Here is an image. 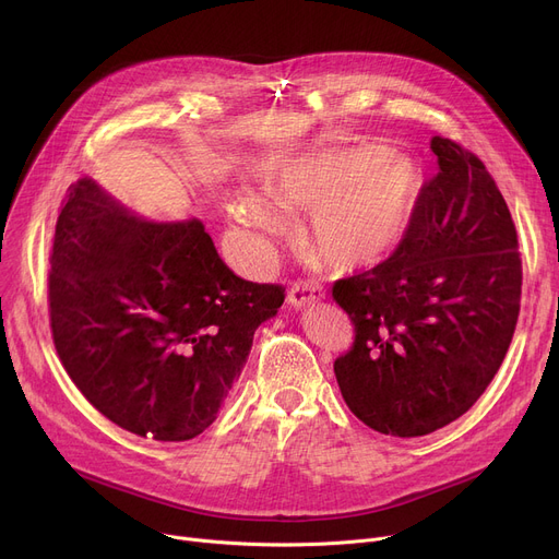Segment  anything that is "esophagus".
<instances>
[{
  "instance_id": "1",
  "label": "esophagus",
  "mask_w": 559,
  "mask_h": 559,
  "mask_svg": "<svg viewBox=\"0 0 559 559\" xmlns=\"http://www.w3.org/2000/svg\"><path fill=\"white\" fill-rule=\"evenodd\" d=\"M324 297V287H321L319 283L310 281V278H301L297 283H292L289 292H287V301L295 306V308H301L310 301H317Z\"/></svg>"
}]
</instances>
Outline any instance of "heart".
Returning <instances> with one entry per match:
<instances>
[{"label": "heart", "mask_w": 559, "mask_h": 559, "mask_svg": "<svg viewBox=\"0 0 559 559\" xmlns=\"http://www.w3.org/2000/svg\"><path fill=\"white\" fill-rule=\"evenodd\" d=\"M421 176L383 144L329 150L295 160L270 176V194L285 209H314L310 242L335 267H358L388 258L415 215ZM272 199L242 190L230 217L255 249L285 226Z\"/></svg>", "instance_id": "heart-1"}]
</instances>
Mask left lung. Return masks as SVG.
Segmentation results:
<instances>
[{
    "label": "left lung",
    "instance_id": "left-lung-1",
    "mask_svg": "<svg viewBox=\"0 0 559 559\" xmlns=\"http://www.w3.org/2000/svg\"><path fill=\"white\" fill-rule=\"evenodd\" d=\"M439 171L424 183L396 251L340 278L333 299L356 340L333 365L362 424L421 437L472 407L510 348L521 253L508 203L483 160L435 135Z\"/></svg>",
    "mask_w": 559,
    "mask_h": 559
}]
</instances>
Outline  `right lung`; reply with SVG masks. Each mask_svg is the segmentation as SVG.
I'll use <instances>...</instances> for the list:
<instances>
[{
	"instance_id": "obj_1",
	"label": "right lung",
	"mask_w": 559,
	"mask_h": 559,
	"mask_svg": "<svg viewBox=\"0 0 559 559\" xmlns=\"http://www.w3.org/2000/svg\"><path fill=\"white\" fill-rule=\"evenodd\" d=\"M49 326L72 383L120 428L186 442L240 378L278 283L235 276L199 219L154 224L91 179L68 188L49 258Z\"/></svg>"
}]
</instances>
